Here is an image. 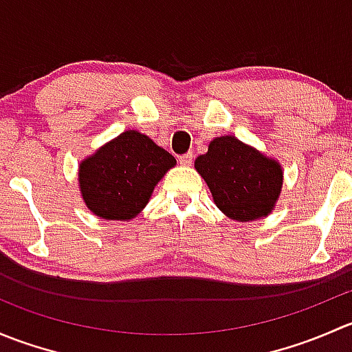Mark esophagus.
<instances>
[{
	"mask_svg": "<svg viewBox=\"0 0 352 352\" xmlns=\"http://www.w3.org/2000/svg\"><path fill=\"white\" fill-rule=\"evenodd\" d=\"M192 160H194V155L190 153V151H189V153L179 156V163H180V165H184V166L190 165V163H192Z\"/></svg>",
	"mask_w": 352,
	"mask_h": 352,
	"instance_id": "34e87169",
	"label": "esophagus"
}]
</instances>
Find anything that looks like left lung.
<instances>
[{
  "label": "left lung",
  "instance_id": "8db88e82",
  "mask_svg": "<svg viewBox=\"0 0 352 352\" xmlns=\"http://www.w3.org/2000/svg\"><path fill=\"white\" fill-rule=\"evenodd\" d=\"M196 170L208 184L216 206L239 221L269 214L281 192L279 163L235 136L212 140L208 153L197 156Z\"/></svg>",
  "mask_w": 352,
  "mask_h": 352
}]
</instances>
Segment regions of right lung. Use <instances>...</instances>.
Segmentation results:
<instances>
[{
    "mask_svg": "<svg viewBox=\"0 0 352 352\" xmlns=\"http://www.w3.org/2000/svg\"><path fill=\"white\" fill-rule=\"evenodd\" d=\"M175 158L138 131H126L80 166L88 209L104 219H131L148 204Z\"/></svg>",
    "mask_w": 352,
    "mask_h": 352,
    "instance_id": "add662e5",
    "label": "right lung"
}]
</instances>
